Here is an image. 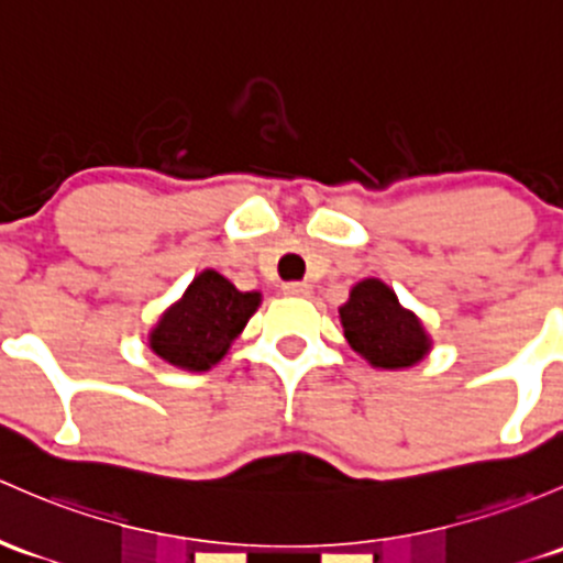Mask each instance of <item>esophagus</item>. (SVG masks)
Returning <instances> with one entry per match:
<instances>
[{
  "label": "esophagus",
  "mask_w": 563,
  "mask_h": 563,
  "mask_svg": "<svg viewBox=\"0 0 563 563\" xmlns=\"http://www.w3.org/2000/svg\"><path fill=\"white\" fill-rule=\"evenodd\" d=\"M283 294H286V297H310V286H307V283H286V286H283Z\"/></svg>",
  "instance_id": "1"
}]
</instances>
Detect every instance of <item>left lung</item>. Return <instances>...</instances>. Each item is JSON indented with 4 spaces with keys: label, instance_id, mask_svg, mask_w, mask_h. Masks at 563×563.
I'll return each mask as SVG.
<instances>
[{
    "label": "left lung",
    "instance_id": "8db88e82",
    "mask_svg": "<svg viewBox=\"0 0 563 563\" xmlns=\"http://www.w3.org/2000/svg\"><path fill=\"white\" fill-rule=\"evenodd\" d=\"M340 323L347 345L375 369H407L431 351L421 318L377 277H364L351 288V297L340 307Z\"/></svg>",
    "mask_w": 563,
    "mask_h": 563
}]
</instances>
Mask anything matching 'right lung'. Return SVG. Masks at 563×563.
<instances>
[{"label": "right lung", "mask_w": 563, "mask_h": 563, "mask_svg": "<svg viewBox=\"0 0 563 563\" xmlns=\"http://www.w3.org/2000/svg\"><path fill=\"white\" fill-rule=\"evenodd\" d=\"M258 305L262 291H240L221 272L202 269L147 331V347L177 369L207 372L227 356Z\"/></svg>", "instance_id": "obj_1"}]
</instances>
